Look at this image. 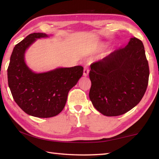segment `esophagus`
Instances as JSON below:
<instances>
[{"instance_id": "obj_1", "label": "esophagus", "mask_w": 159, "mask_h": 159, "mask_svg": "<svg viewBox=\"0 0 159 159\" xmlns=\"http://www.w3.org/2000/svg\"><path fill=\"white\" fill-rule=\"evenodd\" d=\"M88 74H89V67L88 66H85L84 69H83V76H87Z\"/></svg>"}]
</instances>
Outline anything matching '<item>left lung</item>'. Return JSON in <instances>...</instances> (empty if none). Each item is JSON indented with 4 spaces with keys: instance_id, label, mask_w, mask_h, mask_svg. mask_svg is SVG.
<instances>
[{
    "instance_id": "left-lung-1",
    "label": "left lung",
    "mask_w": 159,
    "mask_h": 159,
    "mask_svg": "<svg viewBox=\"0 0 159 159\" xmlns=\"http://www.w3.org/2000/svg\"><path fill=\"white\" fill-rule=\"evenodd\" d=\"M89 97L95 108L107 116L125 114L135 107L146 92L149 64L140 40L131 38L102 60L91 64Z\"/></svg>"
}]
</instances>
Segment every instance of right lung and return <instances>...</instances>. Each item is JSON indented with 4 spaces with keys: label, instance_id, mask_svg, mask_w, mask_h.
Wrapping results in <instances>:
<instances>
[{
    "label": "right lung",
    "instance_id": "obj_1",
    "mask_svg": "<svg viewBox=\"0 0 159 159\" xmlns=\"http://www.w3.org/2000/svg\"><path fill=\"white\" fill-rule=\"evenodd\" d=\"M48 37L33 33L15 45L7 68L8 85L13 99L24 111L38 118L55 116L65 106L69 91L83 76V67L57 68L35 73L25 61L27 48L37 39Z\"/></svg>",
    "mask_w": 159,
    "mask_h": 159
}]
</instances>
